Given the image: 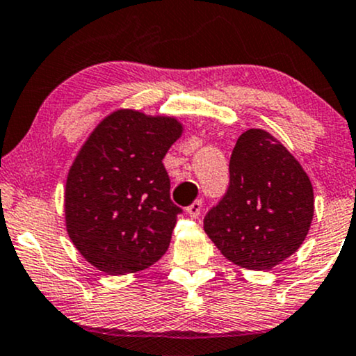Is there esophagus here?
I'll list each match as a JSON object with an SVG mask.
<instances>
[{"instance_id":"esophagus-1","label":"esophagus","mask_w":356,"mask_h":356,"mask_svg":"<svg viewBox=\"0 0 356 356\" xmlns=\"http://www.w3.org/2000/svg\"><path fill=\"white\" fill-rule=\"evenodd\" d=\"M200 211H202V200H195V202H192L189 207L186 209V212L189 213L191 219H195V217H199Z\"/></svg>"}]
</instances>
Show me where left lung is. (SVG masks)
Returning <instances> with one entry per match:
<instances>
[{"label":"left lung","mask_w":356,"mask_h":356,"mask_svg":"<svg viewBox=\"0 0 356 356\" xmlns=\"http://www.w3.org/2000/svg\"><path fill=\"white\" fill-rule=\"evenodd\" d=\"M225 195L204 217V230L227 260L270 270L298 250L314 219V187L303 167L264 129L237 139Z\"/></svg>","instance_id":"1"}]
</instances>
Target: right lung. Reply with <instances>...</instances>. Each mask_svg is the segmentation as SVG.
Listing matches in <instances>:
<instances>
[{"label": "right lung", "instance_id": "add662e5", "mask_svg": "<svg viewBox=\"0 0 356 356\" xmlns=\"http://www.w3.org/2000/svg\"><path fill=\"white\" fill-rule=\"evenodd\" d=\"M182 131L175 118L118 109L83 144L67 172L64 216L71 242L97 270L140 272L167 252L182 211L162 159Z\"/></svg>", "mask_w": 356, "mask_h": 356}]
</instances>
